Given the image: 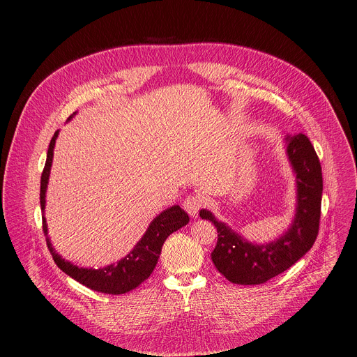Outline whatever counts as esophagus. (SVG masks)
<instances>
[{"label": "esophagus", "mask_w": 357, "mask_h": 357, "mask_svg": "<svg viewBox=\"0 0 357 357\" xmlns=\"http://www.w3.org/2000/svg\"><path fill=\"white\" fill-rule=\"evenodd\" d=\"M202 205H203V199L200 196H188L183 200V208H185V211L188 212L189 216L197 215Z\"/></svg>", "instance_id": "1"}]
</instances>
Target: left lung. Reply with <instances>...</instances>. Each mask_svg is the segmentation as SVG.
<instances>
[{"label":"left lung","mask_w":357,"mask_h":357,"mask_svg":"<svg viewBox=\"0 0 357 357\" xmlns=\"http://www.w3.org/2000/svg\"><path fill=\"white\" fill-rule=\"evenodd\" d=\"M285 142L296 183L295 216L285 233L266 244L251 243L218 220L211 211L199 212L202 219L212 222L218 230L212 261L233 284L259 285L274 278L305 256L317 240L324 189L321 162L305 134L287 135Z\"/></svg>","instance_id":"obj_1"}]
</instances>
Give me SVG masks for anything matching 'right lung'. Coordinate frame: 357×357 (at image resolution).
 <instances>
[{"label":"right lung","instance_id":"add662e5","mask_svg":"<svg viewBox=\"0 0 357 357\" xmlns=\"http://www.w3.org/2000/svg\"><path fill=\"white\" fill-rule=\"evenodd\" d=\"M70 116L68 121L72 119ZM59 135V130L54 134L52 139H50L47 154H46V162L45 168L40 176V209L42 213L45 212L46 205V188L49 182L50 175V167H52L54 161V148L56 138ZM43 223V233L46 236V244L47 248L52 254L54 261L56 266L69 277L76 280L77 282L86 285L90 289H94L97 292L103 294H112V295H120L126 294L134 288H137L141 282H144L151 273L154 271L160 254L162 250V245L169 234L179 230L181 227L186 226L189 223L188 213L181 209L179 205H174L164 212H161L154 220H152L141 237V240L134 245V248L127 254L124 259L117 261V264H110L103 268H83L72 264L70 261L62 259L59 254L55 251L47 237V225L46 219L42 218Z\"/></svg>","mask_w":357,"mask_h":357}]
</instances>
